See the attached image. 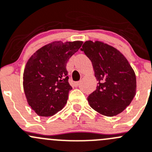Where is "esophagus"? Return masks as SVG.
<instances>
[{
  "label": "esophagus",
  "instance_id": "esophagus-1",
  "mask_svg": "<svg viewBox=\"0 0 152 152\" xmlns=\"http://www.w3.org/2000/svg\"><path fill=\"white\" fill-rule=\"evenodd\" d=\"M79 84H80L79 82H75L74 83H73V85H74V87H78L79 85Z\"/></svg>",
  "mask_w": 152,
  "mask_h": 152
}]
</instances>
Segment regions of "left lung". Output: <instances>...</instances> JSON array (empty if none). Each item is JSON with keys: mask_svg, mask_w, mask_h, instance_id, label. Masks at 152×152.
<instances>
[{"mask_svg": "<svg viewBox=\"0 0 152 152\" xmlns=\"http://www.w3.org/2000/svg\"><path fill=\"white\" fill-rule=\"evenodd\" d=\"M81 50L92 62L98 85L88 101L94 110L107 117L123 112L136 94V75L126 57L110 45L87 41Z\"/></svg>", "mask_w": 152, "mask_h": 152, "instance_id": "left-lung-1", "label": "left lung"}]
</instances>
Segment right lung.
Returning <instances> with one entry per match:
<instances>
[{
  "mask_svg": "<svg viewBox=\"0 0 152 152\" xmlns=\"http://www.w3.org/2000/svg\"><path fill=\"white\" fill-rule=\"evenodd\" d=\"M82 42H53L39 49L29 58L23 75L26 101L41 117H50L66 104L69 91L66 65Z\"/></svg>",
  "mask_w": 152,
  "mask_h": 152,
  "instance_id": "right-lung-1",
  "label": "right lung"
}]
</instances>
